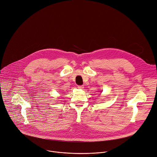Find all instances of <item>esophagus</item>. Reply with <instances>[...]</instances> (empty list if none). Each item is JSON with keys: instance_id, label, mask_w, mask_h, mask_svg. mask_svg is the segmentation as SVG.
Listing matches in <instances>:
<instances>
[{"instance_id": "obj_1", "label": "esophagus", "mask_w": 157, "mask_h": 157, "mask_svg": "<svg viewBox=\"0 0 157 157\" xmlns=\"http://www.w3.org/2000/svg\"><path fill=\"white\" fill-rule=\"evenodd\" d=\"M78 87L79 89H83L84 86H78Z\"/></svg>"}]
</instances>
